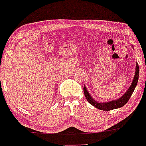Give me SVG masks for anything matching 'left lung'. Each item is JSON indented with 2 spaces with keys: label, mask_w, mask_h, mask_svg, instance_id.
<instances>
[{
  "label": "left lung",
  "mask_w": 146,
  "mask_h": 146,
  "mask_svg": "<svg viewBox=\"0 0 146 146\" xmlns=\"http://www.w3.org/2000/svg\"><path fill=\"white\" fill-rule=\"evenodd\" d=\"M139 65L137 64L136 66V71H135V76H134V79L131 84L130 86L129 87L128 90L126 91L125 94L122 97L120 98L119 99H117L116 100H113L111 102H98L96 101L95 100L93 99V98L91 96L90 94H89L87 90L86 89L85 86H84V96H85L86 99L87 100V101L89 103L91 104L94 107H96L98 110H103V111H110V110H114V109L120 108V107L124 106L126 103L128 102L129 99L130 98L131 96L134 92V89H135L136 86H137V82H138V79H139Z\"/></svg>",
  "instance_id": "8db88e82"
}]
</instances>
